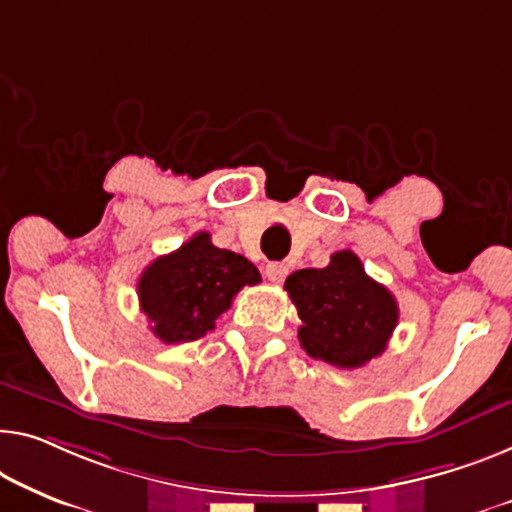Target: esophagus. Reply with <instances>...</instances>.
<instances>
[{"instance_id": "obj_1", "label": "esophagus", "mask_w": 512, "mask_h": 512, "mask_svg": "<svg viewBox=\"0 0 512 512\" xmlns=\"http://www.w3.org/2000/svg\"><path fill=\"white\" fill-rule=\"evenodd\" d=\"M287 273H289V266L282 262H271V264H266V269H264V276L271 282H276V285H280V282L287 278Z\"/></svg>"}]
</instances>
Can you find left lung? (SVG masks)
I'll list each match as a JSON object with an SVG mask.
<instances>
[{
	"instance_id": "obj_1",
	"label": "left lung",
	"mask_w": 512,
	"mask_h": 512,
	"mask_svg": "<svg viewBox=\"0 0 512 512\" xmlns=\"http://www.w3.org/2000/svg\"><path fill=\"white\" fill-rule=\"evenodd\" d=\"M301 317L305 354L338 368H361L384 352L398 326V303L365 273L352 250L331 255L324 269H301L285 280Z\"/></svg>"
}]
</instances>
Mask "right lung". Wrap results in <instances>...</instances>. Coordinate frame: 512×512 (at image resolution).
I'll return each mask as SVG.
<instances>
[{
    "instance_id": "1",
    "label": "right lung",
    "mask_w": 512,
    "mask_h": 512,
    "mask_svg": "<svg viewBox=\"0 0 512 512\" xmlns=\"http://www.w3.org/2000/svg\"><path fill=\"white\" fill-rule=\"evenodd\" d=\"M257 282L262 276L253 262L216 248L211 234L200 232L142 271L137 299L156 338L179 345L211 331L216 319L230 310L236 292Z\"/></svg>"
}]
</instances>
